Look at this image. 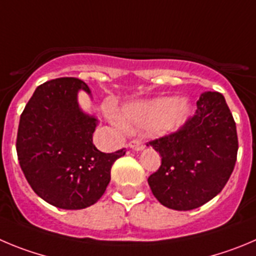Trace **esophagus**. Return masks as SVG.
I'll return each mask as SVG.
<instances>
[{
	"label": "esophagus",
	"mask_w": 256,
	"mask_h": 256,
	"mask_svg": "<svg viewBox=\"0 0 256 256\" xmlns=\"http://www.w3.org/2000/svg\"><path fill=\"white\" fill-rule=\"evenodd\" d=\"M128 146H130V149L135 150V152H142V150L145 149L144 144H142L140 140H132V142L128 144Z\"/></svg>",
	"instance_id": "esophagus-1"
}]
</instances>
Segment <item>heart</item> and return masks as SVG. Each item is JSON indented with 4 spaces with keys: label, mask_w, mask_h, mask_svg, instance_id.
Here are the masks:
<instances>
[{
    "label": "heart",
    "mask_w": 256,
    "mask_h": 256,
    "mask_svg": "<svg viewBox=\"0 0 256 256\" xmlns=\"http://www.w3.org/2000/svg\"><path fill=\"white\" fill-rule=\"evenodd\" d=\"M193 114L192 104L184 97H156L124 104L121 122L128 128H148L158 135L183 130Z\"/></svg>",
    "instance_id": "heart-1"
}]
</instances>
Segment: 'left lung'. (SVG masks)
Returning a JSON list of instances; mask_svg holds the SVG:
<instances>
[{
  "label": "left lung",
  "mask_w": 256,
  "mask_h": 256,
  "mask_svg": "<svg viewBox=\"0 0 256 256\" xmlns=\"http://www.w3.org/2000/svg\"><path fill=\"white\" fill-rule=\"evenodd\" d=\"M162 166L148 178L163 206L190 211L207 204L225 187L238 155V134L225 97L204 92L196 114L183 130L149 142Z\"/></svg>",
  "instance_id": "obj_1"
}]
</instances>
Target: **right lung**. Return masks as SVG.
Instances as JSON below:
<instances>
[{
    "instance_id": "add662e5",
    "label": "right lung",
    "mask_w": 256,
    "mask_h": 256,
    "mask_svg": "<svg viewBox=\"0 0 256 256\" xmlns=\"http://www.w3.org/2000/svg\"><path fill=\"white\" fill-rule=\"evenodd\" d=\"M90 87L77 78H58L35 90L20 117L18 162L25 178L40 198L62 210L94 204L111 180L118 152H100L92 136L98 125L94 114L82 110L78 93Z\"/></svg>"
}]
</instances>
